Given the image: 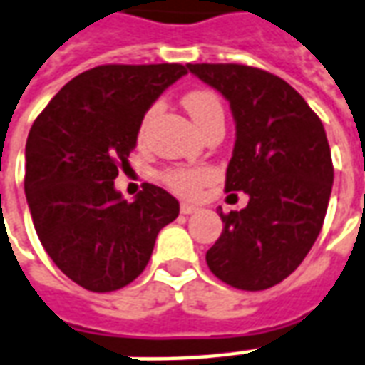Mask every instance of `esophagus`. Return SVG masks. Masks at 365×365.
Returning <instances> with one entry per match:
<instances>
[{
  "mask_svg": "<svg viewBox=\"0 0 365 365\" xmlns=\"http://www.w3.org/2000/svg\"><path fill=\"white\" fill-rule=\"evenodd\" d=\"M180 211H182L183 215H191V213H195V211H197V207H195V205H191V203H182V205H180Z\"/></svg>",
  "mask_w": 365,
  "mask_h": 365,
  "instance_id": "1",
  "label": "esophagus"
}]
</instances>
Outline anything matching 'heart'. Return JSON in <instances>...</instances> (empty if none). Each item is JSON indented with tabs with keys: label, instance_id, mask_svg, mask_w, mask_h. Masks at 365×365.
<instances>
[{
	"label": "heart",
	"instance_id": "heart-1",
	"mask_svg": "<svg viewBox=\"0 0 365 365\" xmlns=\"http://www.w3.org/2000/svg\"><path fill=\"white\" fill-rule=\"evenodd\" d=\"M183 106L190 112L191 120L195 122L197 128H203L211 118L215 116H223V106L219 96L213 91L207 88H197V91H190L183 96ZM150 112L142 120V130L146 128ZM164 182L170 190H174L180 195H193L205 185V183L213 178L211 170L207 168H170L164 172Z\"/></svg>",
	"mask_w": 365,
	"mask_h": 365
}]
</instances>
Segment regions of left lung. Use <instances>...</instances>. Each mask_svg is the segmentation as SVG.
Returning a JSON list of instances; mask_svg holds the SVG:
<instances>
[{"label": "left lung", "instance_id": "obj_1", "mask_svg": "<svg viewBox=\"0 0 365 365\" xmlns=\"http://www.w3.org/2000/svg\"><path fill=\"white\" fill-rule=\"evenodd\" d=\"M187 71L229 101L237 132L225 191L249 195L241 211L219 213L223 233L205 255L209 271L235 289H271L297 271L324 223L334 182L324 126L287 81L262 68Z\"/></svg>", "mask_w": 365, "mask_h": 365}]
</instances>
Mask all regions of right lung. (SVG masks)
I'll return each mask as SVG.
<instances>
[{
  "label": "right lung",
  "instance_id": "right-lung-1",
  "mask_svg": "<svg viewBox=\"0 0 365 365\" xmlns=\"http://www.w3.org/2000/svg\"><path fill=\"white\" fill-rule=\"evenodd\" d=\"M187 67L103 65L63 86L25 144V195L41 245L68 279L93 292L130 284L146 269L160 229L180 213L144 183L128 203L114 187L148 108Z\"/></svg>",
  "mask_w": 365,
  "mask_h": 365
}]
</instances>
